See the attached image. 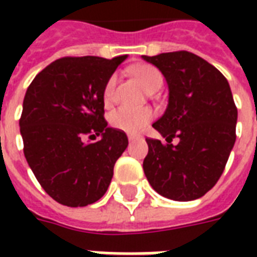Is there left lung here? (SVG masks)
Listing matches in <instances>:
<instances>
[{
  "label": "left lung",
  "mask_w": 257,
  "mask_h": 257,
  "mask_svg": "<svg viewBox=\"0 0 257 257\" xmlns=\"http://www.w3.org/2000/svg\"><path fill=\"white\" fill-rule=\"evenodd\" d=\"M117 67L114 59L62 58L27 88L19 121L23 151L38 183L59 204L99 201L128 147L126 135L104 119V89Z\"/></svg>",
  "instance_id": "1"
}]
</instances>
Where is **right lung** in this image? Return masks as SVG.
Instances as JSON below:
<instances>
[{
    "mask_svg": "<svg viewBox=\"0 0 257 257\" xmlns=\"http://www.w3.org/2000/svg\"><path fill=\"white\" fill-rule=\"evenodd\" d=\"M179 53L146 59L165 75L169 101L153 123L161 136L147 139L143 169L162 197L193 201L208 193L224 171L235 143L237 107L219 70L193 53L189 55L198 60L187 67L173 64Z\"/></svg>",
    "mask_w": 257,
    "mask_h": 257,
    "instance_id": "1",
    "label": "right lung"
}]
</instances>
